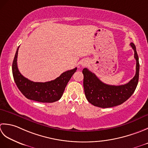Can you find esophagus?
<instances>
[{
  "mask_svg": "<svg viewBox=\"0 0 148 148\" xmlns=\"http://www.w3.org/2000/svg\"><path fill=\"white\" fill-rule=\"evenodd\" d=\"M87 63V61H85L82 62V64H82L83 66H86Z\"/></svg>",
  "mask_w": 148,
  "mask_h": 148,
  "instance_id": "esophagus-1",
  "label": "esophagus"
}]
</instances>
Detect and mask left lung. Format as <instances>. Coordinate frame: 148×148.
<instances>
[{"instance_id": "8db88e82", "label": "left lung", "mask_w": 148, "mask_h": 148, "mask_svg": "<svg viewBox=\"0 0 148 148\" xmlns=\"http://www.w3.org/2000/svg\"><path fill=\"white\" fill-rule=\"evenodd\" d=\"M130 45L134 50V57L136 60V73L128 83L121 86L108 85L102 82L87 68L83 69L84 92L90 103L101 108L115 107L124 103L134 92L138 82L139 62L136 47L133 43Z\"/></svg>"}]
</instances>
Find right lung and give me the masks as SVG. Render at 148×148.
Listing matches in <instances>:
<instances>
[{
    "label": "right lung",
    "mask_w": 148,
    "mask_h": 148,
    "mask_svg": "<svg viewBox=\"0 0 148 148\" xmlns=\"http://www.w3.org/2000/svg\"><path fill=\"white\" fill-rule=\"evenodd\" d=\"M19 47L14 57L12 71L14 82L21 92L27 99L41 103H52L59 100L69 80L77 68L66 71L55 80L49 82H34L24 77L18 68L17 57Z\"/></svg>",
    "instance_id": "right-lung-1"
}]
</instances>
